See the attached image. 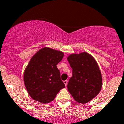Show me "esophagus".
Instances as JSON below:
<instances>
[{"mask_svg": "<svg viewBox=\"0 0 124 124\" xmlns=\"http://www.w3.org/2000/svg\"><path fill=\"white\" fill-rule=\"evenodd\" d=\"M63 83H64L65 86H67V84H68V80H65L64 81H63Z\"/></svg>", "mask_w": 124, "mask_h": 124, "instance_id": "1", "label": "esophagus"}]
</instances>
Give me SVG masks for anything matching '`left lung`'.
<instances>
[{
  "label": "left lung",
  "mask_w": 124,
  "mask_h": 124,
  "mask_svg": "<svg viewBox=\"0 0 124 124\" xmlns=\"http://www.w3.org/2000/svg\"><path fill=\"white\" fill-rule=\"evenodd\" d=\"M67 60L72 69L68 91L75 101L87 103L99 94L102 87V76L98 64L86 52L70 54Z\"/></svg>",
  "instance_id": "8db88e82"
}]
</instances>
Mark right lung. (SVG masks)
<instances>
[{
    "instance_id": "obj_1",
    "label": "right lung",
    "mask_w": 124,
    "mask_h": 124,
    "mask_svg": "<svg viewBox=\"0 0 124 124\" xmlns=\"http://www.w3.org/2000/svg\"><path fill=\"white\" fill-rule=\"evenodd\" d=\"M63 57V52L45 47L31 58L24 71V81L33 100L48 103L65 87L57 67Z\"/></svg>"
}]
</instances>
